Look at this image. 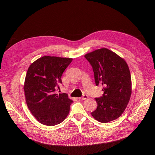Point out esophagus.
<instances>
[{"label":"esophagus","mask_w":155,"mask_h":155,"mask_svg":"<svg viewBox=\"0 0 155 155\" xmlns=\"http://www.w3.org/2000/svg\"><path fill=\"white\" fill-rule=\"evenodd\" d=\"M88 98V96L87 95H84L82 97H80V98H78L80 100H86Z\"/></svg>","instance_id":"1"}]
</instances>
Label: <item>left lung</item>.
Listing matches in <instances>:
<instances>
[{"instance_id": "left-lung-1", "label": "left lung", "mask_w": 155, "mask_h": 155, "mask_svg": "<svg viewBox=\"0 0 155 155\" xmlns=\"http://www.w3.org/2000/svg\"><path fill=\"white\" fill-rule=\"evenodd\" d=\"M85 58L92 65L96 85L104 86L103 95L95 98L97 107L92 116L103 123L117 119L131 95V77L127 63L107 48L88 53Z\"/></svg>"}]
</instances>
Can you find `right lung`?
Here are the masks:
<instances>
[{
    "label": "right lung",
    "mask_w": 155,
    "mask_h": 155,
    "mask_svg": "<svg viewBox=\"0 0 155 155\" xmlns=\"http://www.w3.org/2000/svg\"><path fill=\"white\" fill-rule=\"evenodd\" d=\"M72 58L45 56L28 68L24 91L28 107L40 123L53 126L63 122L73 101L65 93L55 91L62 84L61 76Z\"/></svg>",
    "instance_id": "right-lung-1"
}]
</instances>
